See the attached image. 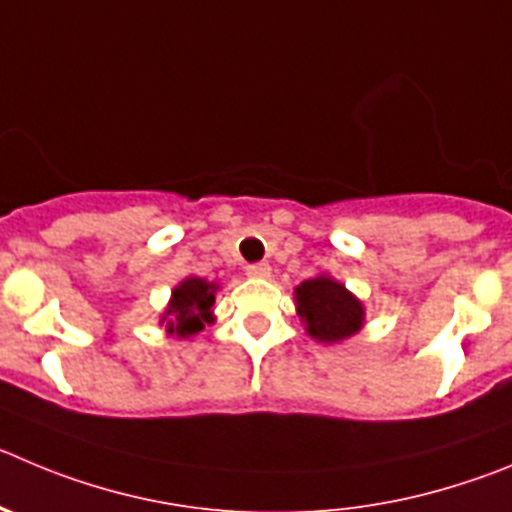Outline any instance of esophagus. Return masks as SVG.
<instances>
[{"instance_id":"1","label":"esophagus","mask_w":512,"mask_h":512,"mask_svg":"<svg viewBox=\"0 0 512 512\" xmlns=\"http://www.w3.org/2000/svg\"><path fill=\"white\" fill-rule=\"evenodd\" d=\"M246 274L251 276V279H266V276L271 274V266L269 264H248Z\"/></svg>"}]
</instances>
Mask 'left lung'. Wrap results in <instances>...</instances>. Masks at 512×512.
<instances>
[{
    "instance_id": "left-lung-1",
    "label": "left lung",
    "mask_w": 512,
    "mask_h": 512,
    "mask_svg": "<svg viewBox=\"0 0 512 512\" xmlns=\"http://www.w3.org/2000/svg\"><path fill=\"white\" fill-rule=\"evenodd\" d=\"M294 294H297L299 317L314 340H345L363 325V304L342 284L327 279V276L302 281Z\"/></svg>"
}]
</instances>
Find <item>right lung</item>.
<instances>
[{"label":"right lung","mask_w":512,"mask_h":512,"mask_svg":"<svg viewBox=\"0 0 512 512\" xmlns=\"http://www.w3.org/2000/svg\"><path fill=\"white\" fill-rule=\"evenodd\" d=\"M215 302V284H208L205 279L190 276L172 292V302L164 312L162 320H167L170 335L190 337L210 322V307Z\"/></svg>","instance_id":"right-lung-1"}]
</instances>
